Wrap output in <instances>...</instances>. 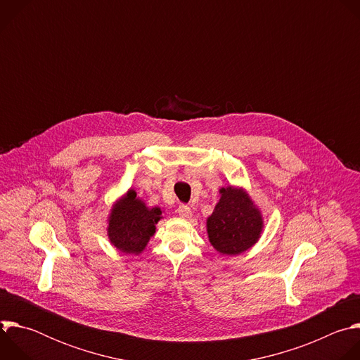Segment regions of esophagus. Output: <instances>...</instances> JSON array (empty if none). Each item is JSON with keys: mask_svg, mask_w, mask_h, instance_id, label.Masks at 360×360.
<instances>
[{"mask_svg": "<svg viewBox=\"0 0 360 360\" xmlns=\"http://www.w3.org/2000/svg\"><path fill=\"white\" fill-rule=\"evenodd\" d=\"M178 214H179V217H182V218H191V217H192L191 208L188 207V205H185V203H181V205H179V207H178Z\"/></svg>", "mask_w": 360, "mask_h": 360, "instance_id": "esophagus-1", "label": "esophagus"}]
</instances>
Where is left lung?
<instances>
[{
	"instance_id": "8db88e82",
	"label": "left lung",
	"mask_w": 360,
	"mask_h": 360,
	"mask_svg": "<svg viewBox=\"0 0 360 360\" xmlns=\"http://www.w3.org/2000/svg\"><path fill=\"white\" fill-rule=\"evenodd\" d=\"M262 228V215L243 189H221V199L207 222L210 242L219 253L245 252L259 239Z\"/></svg>"
}]
</instances>
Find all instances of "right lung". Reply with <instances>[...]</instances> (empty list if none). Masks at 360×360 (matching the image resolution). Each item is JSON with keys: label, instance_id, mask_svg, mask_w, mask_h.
<instances>
[{"label": "right lung", "instance_id": "right-lung-1", "mask_svg": "<svg viewBox=\"0 0 360 360\" xmlns=\"http://www.w3.org/2000/svg\"><path fill=\"white\" fill-rule=\"evenodd\" d=\"M160 208H148L136 198L135 191L118 200L111 211L108 236L111 243L125 253H141L149 238L155 233V225L161 219Z\"/></svg>", "mask_w": 360, "mask_h": 360}]
</instances>
